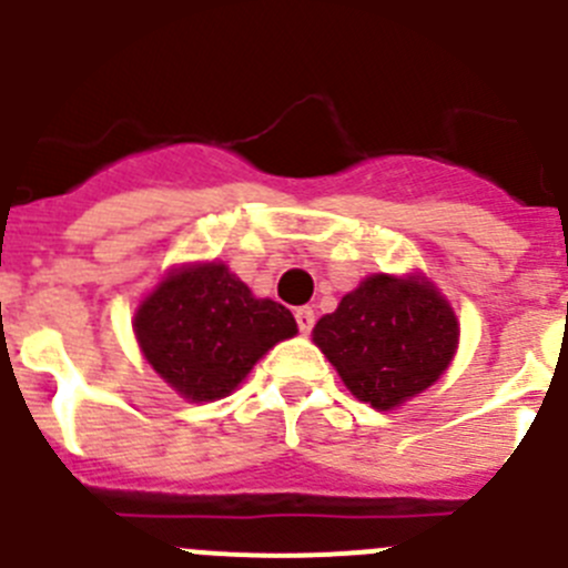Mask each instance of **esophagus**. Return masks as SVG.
<instances>
[{"label":"esophagus","instance_id":"34e87169","mask_svg":"<svg viewBox=\"0 0 568 568\" xmlns=\"http://www.w3.org/2000/svg\"><path fill=\"white\" fill-rule=\"evenodd\" d=\"M294 320H296V327H300V333H305V336H308V333L314 331L316 316H314V311H311V308H296Z\"/></svg>","mask_w":568,"mask_h":568}]
</instances>
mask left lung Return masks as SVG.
Returning <instances> with one entry per match:
<instances>
[{"label":"left lung","mask_w":568,"mask_h":568,"mask_svg":"<svg viewBox=\"0 0 568 568\" xmlns=\"http://www.w3.org/2000/svg\"><path fill=\"white\" fill-rule=\"evenodd\" d=\"M314 342L358 400L392 409L443 375L459 325L426 280L373 274L316 322Z\"/></svg>","instance_id":"obj_1"}]
</instances>
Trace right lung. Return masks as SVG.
<instances>
[{"label":"right lung","mask_w":568,"mask_h":568,"mask_svg":"<svg viewBox=\"0 0 568 568\" xmlns=\"http://www.w3.org/2000/svg\"><path fill=\"white\" fill-rule=\"evenodd\" d=\"M148 364L190 400L224 397L257 358L296 333L285 305L254 300L224 263L179 268L134 316Z\"/></svg>","instance_id":"add662e5"}]
</instances>
